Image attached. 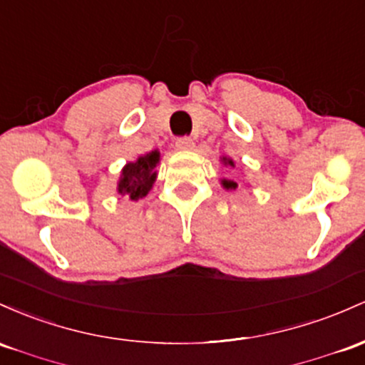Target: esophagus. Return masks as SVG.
<instances>
[{
  "label": "esophagus",
  "mask_w": 365,
  "mask_h": 365,
  "mask_svg": "<svg viewBox=\"0 0 365 365\" xmlns=\"http://www.w3.org/2000/svg\"><path fill=\"white\" fill-rule=\"evenodd\" d=\"M175 148H178V150H193L195 148L193 139L187 138V136L178 138V139H175Z\"/></svg>",
  "instance_id": "esophagus-1"
}]
</instances>
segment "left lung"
I'll return each instance as SVG.
<instances>
[{"instance_id":"8db88e82","label":"left lung","mask_w":365,"mask_h":365,"mask_svg":"<svg viewBox=\"0 0 365 365\" xmlns=\"http://www.w3.org/2000/svg\"><path fill=\"white\" fill-rule=\"evenodd\" d=\"M220 160H222L224 165H227V167H235V162H232L231 158L222 157V158H220ZM220 184H222V186L226 187V190H236V187H237V184H236L235 181H231V179H222V181H220Z\"/></svg>"}]
</instances>
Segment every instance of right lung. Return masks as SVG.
<instances>
[{
    "label": "right lung",
    "instance_id": "1",
    "mask_svg": "<svg viewBox=\"0 0 365 365\" xmlns=\"http://www.w3.org/2000/svg\"><path fill=\"white\" fill-rule=\"evenodd\" d=\"M160 162V153L157 150L143 155L138 160L129 162L120 172L117 191L122 196L136 202L139 198H145L157 179V165Z\"/></svg>",
    "mask_w": 365,
    "mask_h": 365
}]
</instances>
